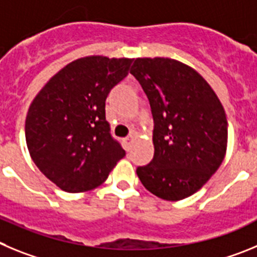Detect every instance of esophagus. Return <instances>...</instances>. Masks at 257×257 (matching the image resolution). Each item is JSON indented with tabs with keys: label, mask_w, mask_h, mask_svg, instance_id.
<instances>
[{
	"label": "esophagus",
	"mask_w": 257,
	"mask_h": 257,
	"mask_svg": "<svg viewBox=\"0 0 257 257\" xmlns=\"http://www.w3.org/2000/svg\"><path fill=\"white\" fill-rule=\"evenodd\" d=\"M132 141H133V137H132V136H129V137L124 138V147H125L126 151H129V149H131Z\"/></svg>",
	"instance_id": "obj_1"
}]
</instances>
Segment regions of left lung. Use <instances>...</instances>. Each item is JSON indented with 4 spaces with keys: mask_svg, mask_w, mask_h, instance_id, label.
Here are the masks:
<instances>
[{
    "mask_svg": "<svg viewBox=\"0 0 257 257\" xmlns=\"http://www.w3.org/2000/svg\"><path fill=\"white\" fill-rule=\"evenodd\" d=\"M131 74L140 82L155 121L154 159L140 166L145 188L179 201L202 188L223 163L228 143L224 107L203 77L170 57H137Z\"/></svg>",
    "mask_w": 257,
    "mask_h": 257,
    "instance_id": "1",
    "label": "left lung"
}]
</instances>
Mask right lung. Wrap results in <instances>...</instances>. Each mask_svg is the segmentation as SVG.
<instances>
[{
	"label": "right lung",
	"mask_w": 257,
	"mask_h": 257,
	"mask_svg": "<svg viewBox=\"0 0 257 257\" xmlns=\"http://www.w3.org/2000/svg\"><path fill=\"white\" fill-rule=\"evenodd\" d=\"M133 59L80 57L56 73L32 101L25 141L37 168L69 193L97 188L125 156L111 137L105 101Z\"/></svg>",
	"instance_id": "right-lung-1"
}]
</instances>
